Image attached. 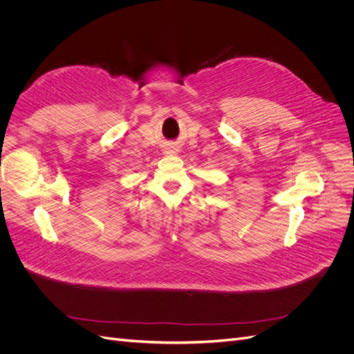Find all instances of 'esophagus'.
Wrapping results in <instances>:
<instances>
[{
  "instance_id": "esophagus-1",
  "label": "esophagus",
  "mask_w": 354,
  "mask_h": 354,
  "mask_svg": "<svg viewBox=\"0 0 354 354\" xmlns=\"http://www.w3.org/2000/svg\"><path fill=\"white\" fill-rule=\"evenodd\" d=\"M165 153H167V155H174V153H178V147H175V146H169V147H166V149H165Z\"/></svg>"
}]
</instances>
